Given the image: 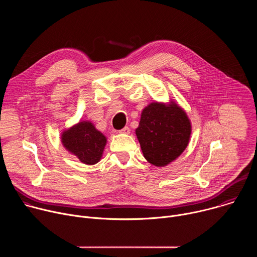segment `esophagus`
I'll return each instance as SVG.
<instances>
[{"mask_svg":"<svg viewBox=\"0 0 257 257\" xmlns=\"http://www.w3.org/2000/svg\"><path fill=\"white\" fill-rule=\"evenodd\" d=\"M120 133H123V134H129L130 133V128L128 127V126H125L123 129H121L120 131H119Z\"/></svg>","mask_w":257,"mask_h":257,"instance_id":"obj_1","label":"esophagus"}]
</instances>
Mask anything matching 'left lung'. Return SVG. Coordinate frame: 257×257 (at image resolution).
Here are the masks:
<instances>
[{
	"instance_id": "obj_1",
	"label": "left lung",
	"mask_w": 257,
	"mask_h": 257,
	"mask_svg": "<svg viewBox=\"0 0 257 257\" xmlns=\"http://www.w3.org/2000/svg\"><path fill=\"white\" fill-rule=\"evenodd\" d=\"M191 134L190 121L175 102L166 105L153 102L142 113L136 135L145 160L164 167L187 148Z\"/></svg>"
}]
</instances>
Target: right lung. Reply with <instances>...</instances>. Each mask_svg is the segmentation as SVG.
<instances>
[{"mask_svg":"<svg viewBox=\"0 0 257 257\" xmlns=\"http://www.w3.org/2000/svg\"><path fill=\"white\" fill-rule=\"evenodd\" d=\"M62 142L83 164L94 165L102 156L106 138L90 122L84 121L64 131Z\"/></svg>","mask_w":257,"mask_h":257,"instance_id":"right-lung-1","label":"right lung"}]
</instances>
